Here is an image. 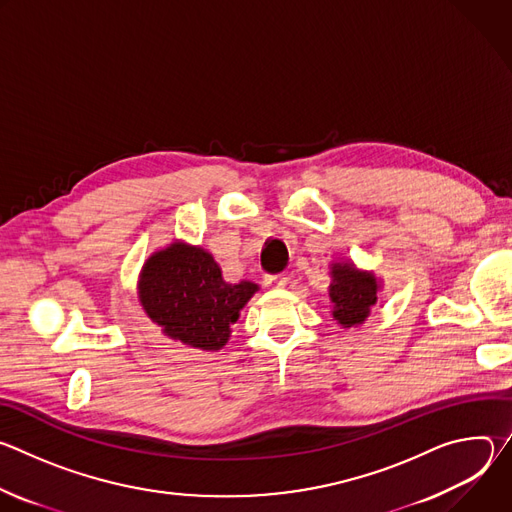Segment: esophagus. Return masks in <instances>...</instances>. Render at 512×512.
I'll list each match as a JSON object with an SVG mask.
<instances>
[{"mask_svg":"<svg viewBox=\"0 0 512 512\" xmlns=\"http://www.w3.org/2000/svg\"><path fill=\"white\" fill-rule=\"evenodd\" d=\"M263 283H265V287H269V289H281V287H285L287 279H285L283 275H265Z\"/></svg>","mask_w":512,"mask_h":512,"instance_id":"1","label":"esophagus"}]
</instances>
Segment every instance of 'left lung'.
<instances>
[{
    "label": "left lung",
    "mask_w": 512,
    "mask_h": 512,
    "mask_svg": "<svg viewBox=\"0 0 512 512\" xmlns=\"http://www.w3.org/2000/svg\"><path fill=\"white\" fill-rule=\"evenodd\" d=\"M332 283L328 287L332 318L342 328H352L369 318L377 304L379 279L371 271H360L352 263H332Z\"/></svg>",
    "instance_id": "left-lung-1"
}]
</instances>
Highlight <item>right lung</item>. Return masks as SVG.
<instances>
[{
    "mask_svg": "<svg viewBox=\"0 0 512 512\" xmlns=\"http://www.w3.org/2000/svg\"><path fill=\"white\" fill-rule=\"evenodd\" d=\"M139 302L162 332L192 348L221 350L231 326L259 291L257 283H229L202 247L174 241L143 263Z\"/></svg>",
    "mask_w": 512,
    "mask_h": 512,
    "instance_id": "obj_1",
    "label": "right lung"
}]
</instances>
